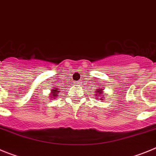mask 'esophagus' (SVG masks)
I'll list each match as a JSON object with an SVG mask.
<instances>
[{
    "label": "esophagus",
    "mask_w": 156,
    "mask_h": 156,
    "mask_svg": "<svg viewBox=\"0 0 156 156\" xmlns=\"http://www.w3.org/2000/svg\"><path fill=\"white\" fill-rule=\"evenodd\" d=\"M80 84V81H78V82H77V85H79Z\"/></svg>",
    "instance_id": "1"
}]
</instances>
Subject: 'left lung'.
<instances>
[{"mask_svg": "<svg viewBox=\"0 0 156 156\" xmlns=\"http://www.w3.org/2000/svg\"><path fill=\"white\" fill-rule=\"evenodd\" d=\"M95 92H96V93H97L95 95H97V97H99V95H101V94L103 93V89H96V91H95ZM103 96H104V95H103ZM100 99H101V100H102V99H102V97H101Z\"/></svg>", "mask_w": 156, "mask_h": 156, "instance_id": "obj_1", "label": "left lung"}]
</instances>
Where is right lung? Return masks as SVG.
I'll use <instances>...</instances> for the list:
<instances>
[{
	"instance_id": "add662e5",
	"label": "right lung",
	"mask_w": 156,
	"mask_h": 156,
	"mask_svg": "<svg viewBox=\"0 0 156 156\" xmlns=\"http://www.w3.org/2000/svg\"><path fill=\"white\" fill-rule=\"evenodd\" d=\"M61 89H57V88H54V89H52L51 90V93L50 95V97H51L50 99H55L56 96H57V94L58 92H60Z\"/></svg>"
}]
</instances>
